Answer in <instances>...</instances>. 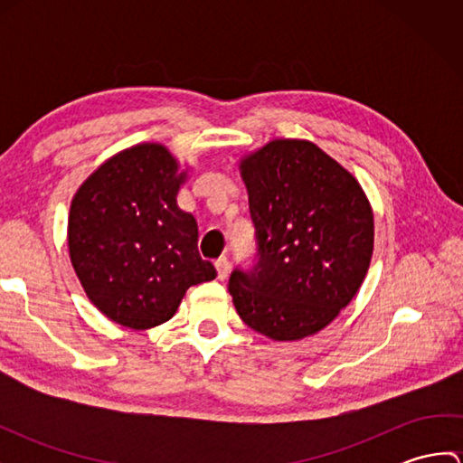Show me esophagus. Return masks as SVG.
<instances>
[{
	"label": "esophagus",
	"mask_w": 463,
	"mask_h": 463,
	"mask_svg": "<svg viewBox=\"0 0 463 463\" xmlns=\"http://www.w3.org/2000/svg\"><path fill=\"white\" fill-rule=\"evenodd\" d=\"M214 267H216V272H219V279L221 280H224L226 277H229V272H231V260L229 259H226V257L216 259Z\"/></svg>",
	"instance_id": "obj_1"
}]
</instances>
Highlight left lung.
I'll list each match as a JSON object with an SVG mask.
<instances>
[{
	"mask_svg": "<svg viewBox=\"0 0 463 463\" xmlns=\"http://www.w3.org/2000/svg\"><path fill=\"white\" fill-rule=\"evenodd\" d=\"M257 254L229 279L239 317L272 340L317 334L356 297L373 250V214L354 176L297 139L241 163Z\"/></svg>",
	"mask_w": 463,
	"mask_h": 463,
	"instance_id": "left-lung-1",
	"label": "left lung"
}]
</instances>
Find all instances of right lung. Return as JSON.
Segmentation results:
<instances>
[{"mask_svg":"<svg viewBox=\"0 0 463 463\" xmlns=\"http://www.w3.org/2000/svg\"><path fill=\"white\" fill-rule=\"evenodd\" d=\"M163 145L103 163L73 196L69 254L87 297L127 328L159 326L184 292L216 270L199 252L194 216L176 204L184 173Z\"/></svg>","mask_w":463,"mask_h":463,"instance_id":"right-lung-1","label":"right lung"}]
</instances>
